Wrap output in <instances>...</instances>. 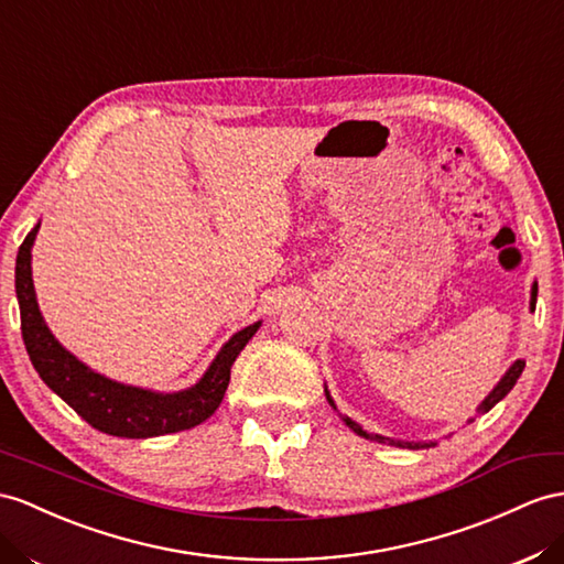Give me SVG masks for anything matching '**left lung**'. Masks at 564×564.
<instances>
[{
	"label": "left lung",
	"mask_w": 564,
	"mask_h": 564,
	"mask_svg": "<svg viewBox=\"0 0 564 564\" xmlns=\"http://www.w3.org/2000/svg\"><path fill=\"white\" fill-rule=\"evenodd\" d=\"M536 295H539V285L533 283V288H531V312L536 310ZM522 371H524V362L522 359H517V362L508 369V373H505V377L498 381V386L494 388V391L488 393V398L481 402L479 405V414H486L490 408H496L498 402L508 395L512 388H514V383H517V379L522 377ZM326 400L330 402V408L336 410V405H334V400H330V395H328V391H326ZM343 422L348 424L355 433H359V436H365V438H371V441H377V443H388V445H398V447H412V451H416V447H429V445H433V443H408V441H393V438H386V436H379V433H367V431H362V426L359 424H355L352 420H348V416H343Z\"/></svg>",
	"instance_id": "8db88e82"
}]
</instances>
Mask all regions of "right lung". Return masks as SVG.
I'll return each mask as SVG.
<instances>
[{
    "label": "right lung",
    "mask_w": 564,
    "mask_h": 564,
    "mask_svg": "<svg viewBox=\"0 0 564 564\" xmlns=\"http://www.w3.org/2000/svg\"><path fill=\"white\" fill-rule=\"evenodd\" d=\"M40 224L25 236L17 257V297L21 310V334L25 350L40 379L59 395L68 408H74L93 429L119 438H152L164 433H176L202 424L221 405L230 381V367L236 357L257 334L262 322L238 330L193 388L178 393H154L144 388L123 386L102 373L85 367L64 345L52 336L42 319L33 271L31 248Z\"/></svg>",
    "instance_id": "obj_1"
}]
</instances>
